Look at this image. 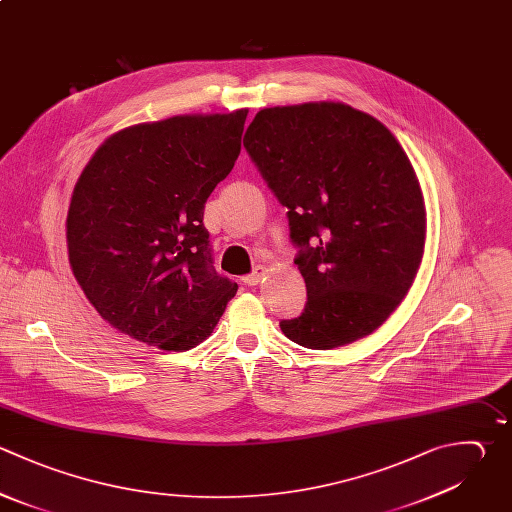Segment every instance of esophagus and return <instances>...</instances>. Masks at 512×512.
Returning <instances> with one entry per match:
<instances>
[{
	"instance_id": "obj_1",
	"label": "esophagus",
	"mask_w": 512,
	"mask_h": 512,
	"mask_svg": "<svg viewBox=\"0 0 512 512\" xmlns=\"http://www.w3.org/2000/svg\"><path fill=\"white\" fill-rule=\"evenodd\" d=\"M266 272H268L266 266H256L252 274H248V276L242 278V282H244L246 286H256V284H260V280L266 276Z\"/></svg>"
}]
</instances>
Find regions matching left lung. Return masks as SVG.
<instances>
[{
	"mask_svg": "<svg viewBox=\"0 0 512 512\" xmlns=\"http://www.w3.org/2000/svg\"><path fill=\"white\" fill-rule=\"evenodd\" d=\"M288 208L308 302L280 328L330 350L372 334L408 294L424 254L426 212L414 168L376 118L340 102L264 108L244 136Z\"/></svg>",
	"mask_w": 512,
	"mask_h": 512,
	"instance_id": "obj_1",
	"label": "left lung"
}]
</instances>
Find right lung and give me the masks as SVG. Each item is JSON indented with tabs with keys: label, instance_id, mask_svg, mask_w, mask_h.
<instances>
[{
	"label": "right lung",
	"instance_id": "1",
	"mask_svg": "<svg viewBox=\"0 0 512 512\" xmlns=\"http://www.w3.org/2000/svg\"><path fill=\"white\" fill-rule=\"evenodd\" d=\"M248 110L174 116L110 136L72 194L66 236L86 298L120 332L190 350L238 284L216 274L204 204L232 172Z\"/></svg>",
	"mask_w": 512,
	"mask_h": 512
}]
</instances>
